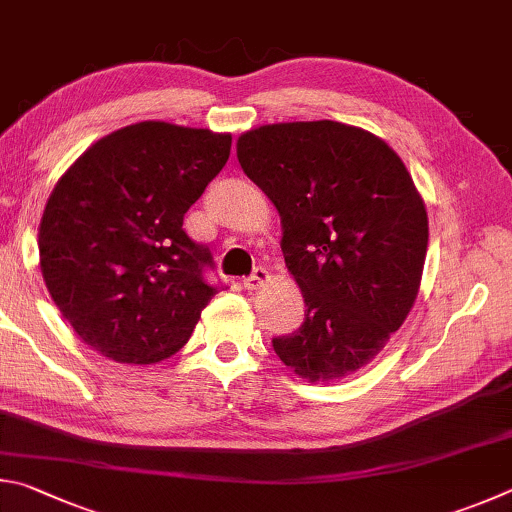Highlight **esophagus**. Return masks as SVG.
I'll return each mask as SVG.
<instances>
[{"label": "esophagus", "instance_id": "esophagus-1", "mask_svg": "<svg viewBox=\"0 0 512 512\" xmlns=\"http://www.w3.org/2000/svg\"><path fill=\"white\" fill-rule=\"evenodd\" d=\"M267 281H270V272H267L265 267H256V270L251 272L245 281H242V285H245L247 292H254L258 288H263Z\"/></svg>", "mask_w": 512, "mask_h": 512}]
</instances>
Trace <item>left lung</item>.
<instances>
[{
	"label": "left lung",
	"mask_w": 512,
	"mask_h": 512,
	"mask_svg": "<svg viewBox=\"0 0 512 512\" xmlns=\"http://www.w3.org/2000/svg\"><path fill=\"white\" fill-rule=\"evenodd\" d=\"M245 175L281 215V249L306 321L272 346L308 382L353 375L405 324L427 254V211L380 137L337 121L261 125L238 137Z\"/></svg>",
	"instance_id": "1"
}]
</instances>
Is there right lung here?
Masks as SVG:
<instances>
[{"mask_svg":"<svg viewBox=\"0 0 512 512\" xmlns=\"http://www.w3.org/2000/svg\"><path fill=\"white\" fill-rule=\"evenodd\" d=\"M231 134L141 121L89 146L44 206L40 270L83 342L119 364L182 348L220 285L184 213L227 164Z\"/></svg>","mask_w":512,"mask_h":512,"instance_id":"add662e5","label":"right lung"}]
</instances>
